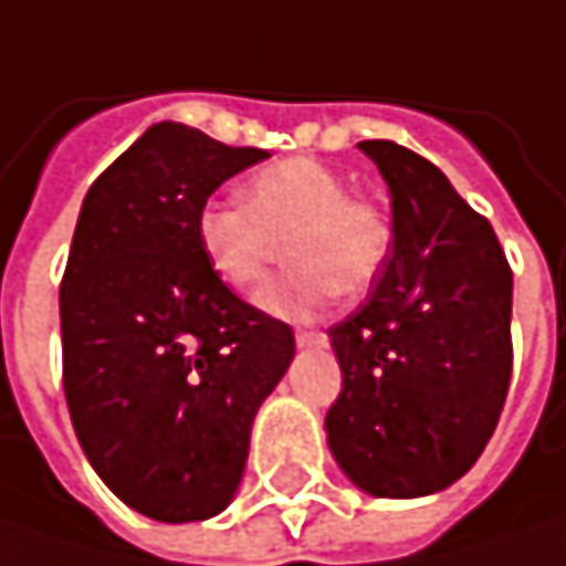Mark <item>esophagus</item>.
Segmentation results:
<instances>
[{"label": "esophagus", "mask_w": 566, "mask_h": 566, "mask_svg": "<svg viewBox=\"0 0 566 566\" xmlns=\"http://www.w3.org/2000/svg\"><path fill=\"white\" fill-rule=\"evenodd\" d=\"M294 339H297V346H321V343H327V334H321V331H297Z\"/></svg>", "instance_id": "34e87169"}]
</instances>
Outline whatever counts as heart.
<instances>
[{"label":"heart","instance_id":"obj_1","mask_svg":"<svg viewBox=\"0 0 566 566\" xmlns=\"http://www.w3.org/2000/svg\"><path fill=\"white\" fill-rule=\"evenodd\" d=\"M193 235L220 282L255 291L284 239L291 269L259 291V307L304 321L343 294H363L391 255V217L382 203L353 197L349 184L314 158H287L242 187V203L207 200Z\"/></svg>","mask_w":566,"mask_h":566}]
</instances>
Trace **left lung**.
I'll use <instances>...</instances> for the list:
<instances>
[{
    "instance_id": "1",
    "label": "left lung",
    "mask_w": 566,
    "mask_h": 566,
    "mask_svg": "<svg viewBox=\"0 0 566 566\" xmlns=\"http://www.w3.org/2000/svg\"><path fill=\"white\" fill-rule=\"evenodd\" d=\"M388 187L391 255L369 297L331 327L343 391L327 411L339 470L382 499L457 483L499 424L512 379V269L428 158L359 142Z\"/></svg>"
}]
</instances>
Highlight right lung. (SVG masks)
Here are the masks:
<instances>
[{
	"instance_id": "right-lung-1",
	"label": "right lung",
	"mask_w": 566,
	"mask_h": 566,
	"mask_svg": "<svg viewBox=\"0 0 566 566\" xmlns=\"http://www.w3.org/2000/svg\"><path fill=\"white\" fill-rule=\"evenodd\" d=\"M269 158L158 123L83 197L61 282L64 395L96 476L155 522L223 512L259 405L294 359L291 327L200 255L207 197Z\"/></svg>"
}]
</instances>
